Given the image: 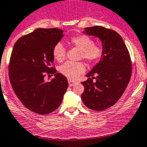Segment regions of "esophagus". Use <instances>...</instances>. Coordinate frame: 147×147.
I'll return each mask as SVG.
<instances>
[{
  "label": "esophagus",
  "instance_id": "obj_1",
  "mask_svg": "<svg viewBox=\"0 0 147 147\" xmlns=\"http://www.w3.org/2000/svg\"><path fill=\"white\" fill-rule=\"evenodd\" d=\"M68 82H69V86H75V84L78 83V82L75 81V80H70V79H69Z\"/></svg>",
  "mask_w": 147,
  "mask_h": 147
}]
</instances>
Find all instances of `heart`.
Segmentation results:
<instances>
[{
	"label": "heart",
	"mask_w": 147,
	"mask_h": 147,
	"mask_svg": "<svg viewBox=\"0 0 147 147\" xmlns=\"http://www.w3.org/2000/svg\"><path fill=\"white\" fill-rule=\"evenodd\" d=\"M72 45L80 50V59H83L89 64H93L100 59L103 53L102 47L94 44V40L86 34L72 36L69 39ZM67 51L63 45L59 42L54 45L52 51L54 59L61 62L65 59ZM85 65L83 62L67 61L59 67V72L69 79L77 78L85 71Z\"/></svg>",
	"instance_id": "1"
}]
</instances>
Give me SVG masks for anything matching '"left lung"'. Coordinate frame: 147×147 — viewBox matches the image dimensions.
Masks as SVG:
<instances>
[{
	"label": "left lung",
	"instance_id": "obj_1",
	"mask_svg": "<svg viewBox=\"0 0 147 147\" xmlns=\"http://www.w3.org/2000/svg\"><path fill=\"white\" fill-rule=\"evenodd\" d=\"M83 33L98 37L103 53L99 63L86 75L87 80L81 83L82 101L89 109L103 111L113 106L127 86L132 74L130 55L121 36L111 29L93 26L86 28Z\"/></svg>",
	"mask_w": 147,
	"mask_h": 147
}]
</instances>
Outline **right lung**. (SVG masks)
I'll use <instances>...</instances> for the list:
<instances>
[{
	"instance_id": "1",
	"label": "right lung",
	"mask_w": 147,
	"mask_h": 147,
	"mask_svg": "<svg viewBox=\"0 0 147 147\" xmlns=\"http://www.w3.org/2000/svg\"><path fill=\"white\" fill-rule=\"evenodd\" d=\"M62 37L61 29L37 28L20 38L11 52L9 75L14 93L25 107L40 115L60 106L69 85L67 78L51 67L53 48ZM46 74L55 78L45 82Z\"/></svg>"
}]
</instances>
